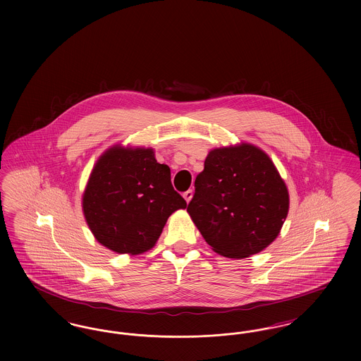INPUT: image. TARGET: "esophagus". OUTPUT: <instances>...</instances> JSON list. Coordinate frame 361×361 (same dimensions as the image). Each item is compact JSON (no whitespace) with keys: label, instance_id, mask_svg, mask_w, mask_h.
I'll return each instance as SVG.
<instances>
[{"label":"esophagus","instance_id":"1","mask_svg":"<svg viewBox=\"0 0 361 361\" xmlns=\"http://www.w3.org/2000/svg\"><path fill=\"white\" fill-rule=\"evenodd\" d=\"M184 199L187 200V203H189L190 202V199H192V196H193V192H192V189H188L187 192H184Z\"/></svg>","mask_w":361,"mask_h":361}]
</instances>
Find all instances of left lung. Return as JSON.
Segmentation results:
<instances>
[{
  "label": "left lung",
  "instance_id": "left-lung-1",
  "mask_svg": "<svg viewBox=\"0 0 361 361\" xmlns=\"http://www.w3.org/2000/svg\"><path fill=\"white\" fill-rule=\"evenodd\" d=\"M288 207V189L271 158L242 143L208 153L187 211L214 252L245 258L276 240Z\"/></svg>",
  "mask_w": 361,
  "mask_h": 361
}]
</instances>
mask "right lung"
I'll use <instances>...</instances> for the list:
<instances>
[{"label": "right lung", "instance_id": "right-lung-1", "mask_svg": "<svg viewBox=\"0 0 361 361\" xmlns=\"http://www.w3.org/2000/svg\"><path fill=\"white\" fill-rule=\"evenodd\" d=\"M187 202L173 188L171 168L153 149L114 146L96 162L82 196L86 224L103 246L128 255L150 250L168 218Z\"/></svg>", "mask_w": 361, "mask_h": 361}]
</instances>
